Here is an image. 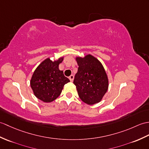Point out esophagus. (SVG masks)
<instances>
[{
	"label": "esophagus",
	"instance_id": "obj_1",
	"mask_svg": "<svg viewBox=\"0 0 149 149\" xmlns=\"http://www.w3.org/2000/svg\"><path fill=\"white\" fill-rule=\"evenodd\" d=\"M74 79V76L73 75H71L70 77H69V79H70V82H73Z\"/></svg>",
	"mask_w": 149,
	"mask_h": 149
}]
</instances>
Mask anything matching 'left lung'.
Returning a JSON list of instances; mask_svg holds the SVG:
<instances>
[{"mask_svg":"<svg viewBox=\"0 0 149 149\" xmlns=\"http://www.w3.org/2000/svg\"><path fill=\"white\" fill-rule=\"evenodd\" d=\"M79 65L74 84L79 98L88 105L101 101L109 87L108 77L102 63L94 56L88 54L84 58L78 57Z\"/></svg>","mask_w":149,"mask_h":149,"instance_id":"obj_1","label":"left lung"}]
</instances>
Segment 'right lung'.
<instances>
[{"label":"right lung","mask_w":149,"mask_h":149,"mask_svg":"<svg viewBox=\"0 0 149 149\" xmlns=\"http://www.w3.org/2000/svg\"><path fill=\"white\" fill-rule=\"evenodd\" d=\"M63 58L53 61L47 58L34 71L30 81V86L34 95L44 102L54 101L60 95L65 84L70 80L65 77L63 72L59 70V64Z\"/></svg>","instance_id":"obj_1"}]
</instances>
